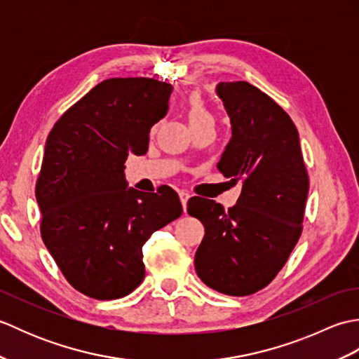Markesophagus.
Instances as JSON below:
<instances>
[{"label":"esophagus","instance_id":"esophagus-1","mask_svg":"<svg viewBox=\"0 0 359 359\" xmlns=\"http://www.w3.org/2000/svg\"><path fill=\"white\" fill-rule=\"evenodd\" d=\"M179 197H180V202H182V207H184V211L187 210V202L189 201V193H187V191H180L179 193Z\"/></svg>","mask_w":359,"mask_h":359}]
</instances>
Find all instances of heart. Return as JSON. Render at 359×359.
I'll return each instance as SVG.
<instances>
[{"label": "heart", "instance_id": "b5f03b06", "mask_svg": "<svg viewBox=\"0 0 359 359\" xmlns=\"http://www.w3.org/2000/svg\"><path fill=\"white\" fill-rule=\"evenodd\" d=\"M185 111H187V118H188L189 126L207 123V121H215L212 114L208 109V106L205 104L203 98L197 93H193L187 98Z\"/></svg>", "mask_w": 359, "mask_h": 359}]
</instances>
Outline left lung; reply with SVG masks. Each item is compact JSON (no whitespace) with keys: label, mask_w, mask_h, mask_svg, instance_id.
Instances as JSON below:
<instances>
[{"label":"left lung","mask_w":359,"mask_h":359,"mask_svg":"<svg viewBox=\"0 0 359 359\" xmlns=\"http://www.w3.org/2000/svg\"><path fill=\"white\" fill-rule=\"evenodd\" d=\"M216 94L231 123L217 168L242 191L228 211L202 197L188 202L205 226L194 269L216 292L247 296L270 284L299 239L309 175L299 134L278 103L247 81H220Z\"/></svg>","instance_id":"8db88e82"}]
</instances>
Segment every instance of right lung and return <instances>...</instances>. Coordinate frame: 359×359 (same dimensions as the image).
I'll list each match as a JSON object with an SVG mask.
<instances>
[{"label": "right lung", "instance_id": "1", "mask_svg": "<svg viewBox=\"0 0 359 359\" xmlns=\"http://www.w3.org/2000/svg\"><path fill=\"white\" fill-rule=\"evenodd\" d=\"M172 86L154 79H108L67 109L46 140L35 197L41 238L69 284L117 299L142 284V248L182 215L177 193L128 188L129 152L148 151Z\"/></svg>", "mask_w": 359, "mask_h": 359}]
</instances>
